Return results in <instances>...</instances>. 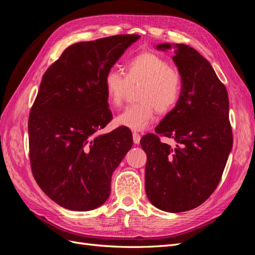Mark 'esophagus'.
Masks as SVG:
<instances>
[{
	"label": "esophagus",
	"instance_id": "obj_1",
	"mask_svg": "<svg viewBox=\"0 0 255 255\" xmlns=\"http://www.w3.org/2000/svg\"><path fill=\"white\" fill-rule=\"evenodd\" d=\"M133 141L135 144H138L140 142V135L136 132L133 133Z\"/></svg>",
	"mask_w": 255,
	"mask_h": 255
}]
</instances>
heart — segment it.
I'll return each instance as SVG.
<instances>
[{"label":"heart","instance_id":"heart-1","mask_svg":"<svg viewBox=\"0 0 255 255\" xmlns=\"http://www.w3.org/2000/svg\"><path fill=\"white\" fill-rule=\"evenodd\" d=\"M126 76L116 69L104 75L103 85L109 102L118 107L125 100L128 86L141 83L137 99L140 102L128 105L115 121L116 125L133 130H142L152 122L155 110L160 114L170 112L182 91L181 75L158 54L142 52L128 59Z\"/></svg>","mask_w":255,"mask_h":255}]
</instances>
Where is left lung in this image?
Returning <instances> with one entry per match:
<instances>
[{"instance_id": "1", "label": "left lung", "mask_w": 255, "mask_h": 255, "mask_svg": "<svg viewBox=\"0 0 255 255\" xmlns=\"http://www.w3.org/2000/svg\"><path fill=\"white\" fill-rule=\"evenodd\" d=\"M174 48L172 57L182 80L179 101L155 128L173 138L175 145L154 134L140 144L146 154L145 194L161 211L192 210L218 186L232 150L229 98L213 67L194 48L183 43H160L157 50Z\"/></svg>"}]
</instances>
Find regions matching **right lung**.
I'll return each mask as SVG.
<instances>
[{
  "mask_svg": "<svg viewBox=\"0 0 255 255\" xmlns=\"http://www.w3.org/2000/svg\"><path fill=\"white\" fill-rule=\"evenodd\" d=\"M139 35L67 48L42 76L28 118L33 175L54 202L91 211L111 194L113 172L133 145L129 128L97 135L113 119L103 79Z\"/></svg>",
  "mask_w": 255,
  "mask_h": 255,
  "instance_id": "obj_1",
  "label": "right lung"
}]
</instances>
